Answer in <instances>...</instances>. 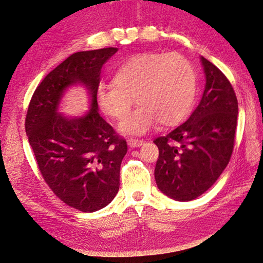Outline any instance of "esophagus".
<instances>
[{
    "instance_id": "34e87169",
    "label": "esophagus",
    "mask_w": 263,
    "mask_h": 263,
    "mask_svg": "<svg viewBox=\"0 0 263 263\" xmlns=\"http://www.w3.org/2000/svg\"><path fill=\"white\" fill-rule=\"evenodd\" d=\"M128 145L132 148H136V147H141L144 143L143 140H137V139H128Z\"/></svg>"
}]
</instances>
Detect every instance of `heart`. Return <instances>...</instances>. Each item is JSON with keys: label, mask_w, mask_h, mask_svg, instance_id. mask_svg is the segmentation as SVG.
Returning a JSON list of instances; mask_svg holds the SVG:
<instances>
[{"label": "heart", "mask_w": 263, "mask_h": 263, "mask_svg": "<svg viewBox=\"0 0 263 263\" xmlns=\"http://www.w3.org/2000/svg\"><path fill=\"white\" fill-rule=\"evenodd\" d=\"M195 94V71L187 59L175 52H142L121 64L112 84L96 89L95 100L104 115L119 120L134 99L139 107L121 121L119 129L127 135H141L157 121L165 127L182 122Z\"/></svg>", "instance_id": "b5f03b06"}]
</instances>
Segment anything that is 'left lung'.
I'll use <instances>...</instances> for the list:
<instances>
[{"label":"left lung","instance_id":"8db88e82","mask_svg":"<svg viewBox=\"0 0 263 263\" xmlns=\"http://www.w3.org/2000/svg\"><path fill=\"white\" fill-rule=\"evenodd\" d=\"M205 86L199 106L183 124L154 140L160 155L155 181L164 195L192 201L207 192L227 167L239 106L232 84L201 56Z\"/></svg>","mask_w":263,"mask_h":263}]
</instances>
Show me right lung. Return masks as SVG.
Segmentation results:
<instances>
[{
	"instance_id": "1",
	"label": "right lung",
	"mask_w": 263,
	"mask_h": 263,
	"mask_svg": "<svg viewBox=\"0 0 263 263\" xmlns=\"http://www.w3.org/2000/svg\"><path fill=\"white\" fill-rule=\"evenodd\" d=\"M118 48L79 51L59 64L34 91L26 133L44 181L60 200L84 213L100 211L116 196L126 140L99 112L95 92L102 66ZM81 84L91 109L81 117L58 112L63 95Z\"/></svg>"
}]
</instances>
